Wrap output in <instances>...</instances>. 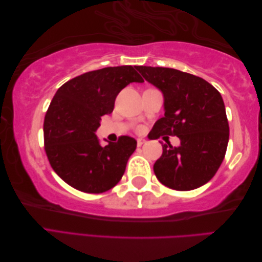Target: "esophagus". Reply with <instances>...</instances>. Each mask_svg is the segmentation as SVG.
Listing matches in <instances>:
<instances>
[{
    "mask_svg": "<svg viewBox=\"0 0 262 262\" xmlns=\"http://www.w3.org/2000/svg\"><path fill=\"white\" fill-rule=\"evenodd\" d=\"M145 142H146V141L144 140V138H138V140H137V146L141 147Z\"/></svg>",
    "mask_w": 262,
    "mask_h": 262,
    "instance_id": "esophagus-1",
    "label": "esophagus"
}]
</instances>
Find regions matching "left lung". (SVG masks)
<instances>
[{
	"label": "left lung",
	"mask_w": 262,
	"mask_h": 262,
	"mask_svg": "<svg viewBox=\"0 0 262 262\" xmlns=\"http://www.w3.org/2000/svg\"><path fill=\"white\" fill-rule=\"evenodd\" d=\"M148 83L162 92L164 117L157 120L149 140L179 137L180 145L162 144L153 170L162 185L192 190L207 183L223 162L230 128L223 98L202 77L168 68L137 66Z\"/></svg>",
	"instance_id": "left-lung-1"
}]
</instances>
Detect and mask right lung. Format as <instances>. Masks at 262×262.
<instances>
[{
	"label": "right lung",
	"instance_id": "obj_1",
	"mask_svg": "<svg viewBox=\"0 0 262 262\" xmlns=\"http://www.w3.org/2000/svg\"><path fill=\"white\" fill-rule=\"evenodd\" d=\"M133 82H144L136 68H104L74 77L55 93L43 120L45 151L53 170L71 187L101 193L124 176L137 142L121 136L102 146L96 132L101 117L113 113L118 93Z\"/></svg>",
	"mask_w": 262,
	"mask_h": 262
}]
</instances>
